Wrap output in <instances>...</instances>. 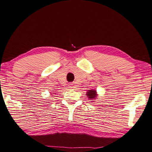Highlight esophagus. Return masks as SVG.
Here are the masks:
<instances>
[{
    "label": "esophagus",
    "mask_w": 152,
    "mask_h": 152,
    "mask_svg": "<svg viewBox=\"0 0 152 152\" xmlns=\"http://www.w3.org/2000/svg\"><path fill=\"white\" fill-rule=\"evenodd\" d=\"M69 86H69V87H70L71 88H73V87H74L73 84H70V85H69Z\"/></svg>",
    "instance_id": "obj_1"
}]
</instances>
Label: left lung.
I'll return each instance as SVG.
<instances>
[{"label":"left lung","instance_id":"8db88e82","mask_svg":"<svg viewBox=\"0 0 152 152\" xmlns=\"http://www.w3.org/2000/svg\"><path fill=\"white\" fill-rule=\"evenodd\" d=\"M86 95L89 100H91V102H94L95 101H93V100L97 99L98 95H97V91L95 89H89L87 91Z\"/></svg>","mask_w":152,"mask_h":152}]
</instances>
